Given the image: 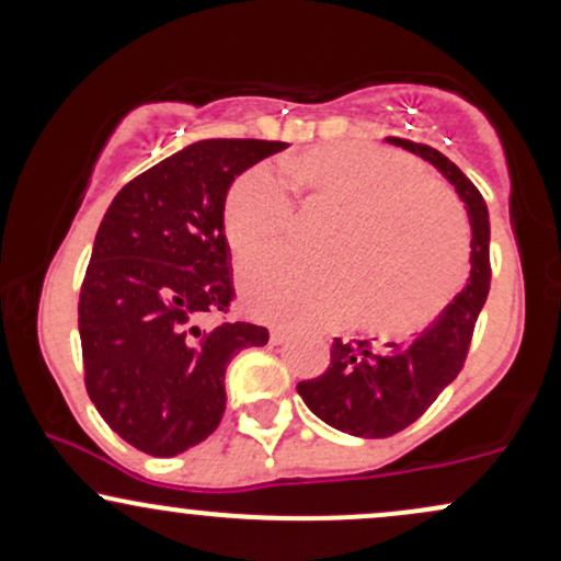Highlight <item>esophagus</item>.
<instances>
[{
  "label": "esophagus",
  "instance_id": "esophagus-1",
  "mask_svg": "<svg viewBox=\"0 0 561 561\" xmlns=\"http://www.w3.org/2000/svg\"><path fill=\"white\" fill-rule=\"evenodd\" d=\"M287 337H289L287 330H279V327H274V330L268 332V343H272V345H282Z\"/></svg>",
  "mask_w": 561,
  "mask_h": 561
}]
</instances>
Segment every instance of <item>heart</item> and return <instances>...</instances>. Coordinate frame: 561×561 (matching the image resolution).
<instances>
[{
    "label": "heart",
    "instance_id": "obj_1",
    "mask_svg": "<svg viewBox=\"0 0 561 561\" xmlns=\"http://www.w3.org/2000/svg\"><path fill=\"white\" fill-rule=\"evenodd\" d=\"M282 169L308 197L340 208V218L327 237L330 261L266 250L242 263L240 293L250 311L289 327L340 324L358 311L369 330L405 334L446 308L467 266L465 218L414 160L337 141ZM286 180L263 163L231 184L224 231L237 253L287 234L295 199Z\"/></svg>",
    "mask_w": 561,
    "mask_h": 561
}]
</instances>
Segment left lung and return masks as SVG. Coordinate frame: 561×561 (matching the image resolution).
<instances>
[{"label":"left lung","mask_w":561,"mask_h":561,"mask_svg":"<svg viewBox=\"0 0 561 561\" xmlns=\"http://www.w3.org/2000/svg\"><path fill=\"white\" fill-rule=\"evenodd\" d=\"M388 141L433 163L461 197L472 227V268L467 287L420 334L385 345L369 340L343 343L334 337L324 375L298 382L300 398L321 422L356 437L401 433L433 405L465 366L474 321L491 289V221L478 186L433 147L398 137H388Z\"/></svg>","instance_id":"left-lung-1"}]
</instances>
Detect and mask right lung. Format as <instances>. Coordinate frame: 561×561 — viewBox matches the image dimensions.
<instances>
[{"label": "right lung", "instance_id": "add662e5", "mask_svg": "<svg viewBox=\"0 0 561 561\" xmlns=\"http://www.w3.org/2000/svg\"><path fill=\"white\" fill-rule=\"evenodd\" d=\"M285 141L199 139L131 179L102 218L79 295L83 382L134 448L176 456L218 427L224 375L266 327L208 319L234 298L224 205Z\"/></svg>", "mask_w": 561, "mask_h": 561}]
</instances>
